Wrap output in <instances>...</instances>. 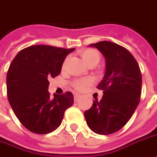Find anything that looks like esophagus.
I'll list each match as a JSON object with an SVG mask.
<instances>
[{
  "instance_id": "esophagus-1",
  "label": "esophagus",
  "mask_w": 157,
  "mask_h": 157,
  "mask_svg": "<svg viewBox=\"0 0 157 157\" xmlns=\"http://www.w3.org/2000/svg\"><path fill=\"white\" fill-rule=\"evenodd\" d=\"M80 98H81V96L79 95V94H74V99H75V102H77L80 99Z\"/></svg>"
}]
</instances>
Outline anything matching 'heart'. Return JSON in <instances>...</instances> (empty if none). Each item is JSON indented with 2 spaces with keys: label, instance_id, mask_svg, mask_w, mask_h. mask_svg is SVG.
<instances>
[{
  "label": "heart",
  "instance_id": "1",
  "mask_svg": "<svg viewBox=\"0 0 157 157\" xmlns=\"http://www.w3.org/2000/svg\"><path fill=\"white\" fill-rule=\"evenodd\" d=\"M81 56H82V60L84 61V63H86V65L90 63L93 62H96L98 63L99 61V53L94 49H86L83 50L81 52ZM94 82V80L92 78H85V79H79L76 80L73 83V86L75 89L78 91H82V90L86 89L87 86H89L90 84H92Z\"/></svg>",
  "mask_w": 157,
  "mask_h": 157
}]
</instances>
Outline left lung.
<instances>
[{
    "label": "left lung",
    "instance_id": "obj_1",
    "mask_svg": "<svg viewBox=\"0 0 157 157\" xmlns=\"http://www.w3.org/2000/svg\"><path fill=\"white\" fill-rule=\"evenodd\" d=\"M105 59V74L97 88L103 90L84 113L86 124L98 134L107 135L119 131L127 124L139 105L142 89L140 69L131 52L110 41L90 44Z\"/></svg>",
    "mask_w": 157,
    "mask_h": 157
}]
</instances>
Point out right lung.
I'll return each mask as SVG.
<instances>
[{
  "label": "right lung",
  "mask_w": 157,
  "mask_h": 157,
  "mask_svg": "<svg viewBox=\"0 0 157 157\" xmlns=\"http://www.w3.org/2000/svg\"><path fill=\"white\" fill-rule=\"evenodd\" d=\"M75 48L35 45L15 56L6 74V93L15 116L30 132L46 134L62 122L64 111L72 106L71 92L62 95L48 92L50 77L59 75L66 56Z\"/></svg>",
  "instance_id": "right-lung-1"
}]
</instances>
